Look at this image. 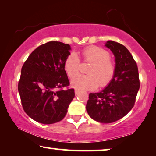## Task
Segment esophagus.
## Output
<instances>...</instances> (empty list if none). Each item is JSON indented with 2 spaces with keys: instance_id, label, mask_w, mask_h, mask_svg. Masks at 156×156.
Wrapping results in <instances>:
<instances>
[{
  "instance_id": "34e87169",
  "label": "esophagus",
  "mask_w": 156,
  "mask_h": 156,
  "mask_svg": "<svg viewBox=\"0 0 156 156\" xmlns=\"http://www.w3.org/2000/svg\"><path fill=\"white\" fill-rule=\"evenodd\" d=\"M79 93H80V91L78 90V89H75V94L76 95H78Z\"/></svg>"
}]
</instances>
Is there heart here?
<instances>
[{"label": "heart", "instance_id": "obj_1", "mask_svg": "<svg viewBox=\"0 0 156 156\" xmlns=\"http://www.w3.org/2000/svg\"><path fill=\"white\" fill-rule=\"evenodd\" d=\"M84 61L91 62L89 75H78L71 81L73 88L79 90H94L98 85L105 87L111 83L115 73V64L110 58L107 50L98 46H89L82 51ZM80 67V58L75 52H71L66 57L64 69L67 76L74 77Z\"/></svg>", "mask_w": 156, "mask_h": 156}]
</instances>
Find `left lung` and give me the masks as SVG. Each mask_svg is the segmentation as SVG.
Here are the masks:
<instances>
[{"label":"left lung","mask_w":156,"mask_h":156,"mask_svg":"<svg viewBox=\"0 0 156 156\" xmlns=\"http://www.w3.org/2000/svg\"><path fill=\"white\" fill-rule=\"evenodd\" d=\"M114 55V78L99 93L89 94L86 109L89 115L100 123H112L121 119L135 104L140 89L138 66L126 47L113 41L106 44Z\"/></svg>","instance_id":"1"}]
</instances>
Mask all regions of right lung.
<instances>
[{"instance_id":"add662e5","label":"right lung","mask_w":156,"mask_h":156,"mask_svg":"<svg viewBox=\"0 0 156 156\" xmlns=\"http://www.w3.org/2000/svg\"><path fill=\"white\" fill-rule=\"evenodd\" d=\"M69 44L50 41L29 56L21 69L18 89L25 113L36 122L54 124L62 120L75 96L69 85L64 62Z\"/></svg>"}]
</instances>
